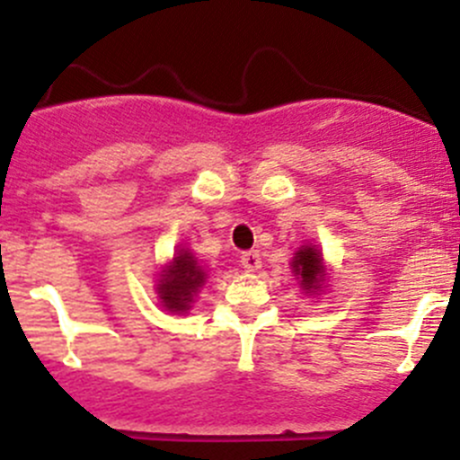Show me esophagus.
<instances>
[{
  "instance_id": "34e87169",
  "label": "esophagus",
  "mask_w": 460,
  "mask_h": 460,
  "mask_svg": "<svg viewBox=\"0 0 460 460\" xmlns=\"http://www.w3.org/2000/svg\"><path fill=\"white\" fill-rule=\"evenodd\" d=\"M241 265H243V270H248V272H257V270L261 268V257H259L257 250H250V252L241 254Z\"/></svg>"
}]
</instances>
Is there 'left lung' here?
<instances>
[{"instance_id": "left-lung-1", "label": "left lung", "mask_w": 460, "mask_h": 460, "mask_svg": "<svg viewBox=\"0 0 460 460\" xmlns=\"http://www.w3.org/2000/svg\"><path fill=\"white\" fill-rule=\"evenodd\" d=\"M290 270L305 296H319L328 288V265L319 245L305 243L295 252Z\"/></svg>"}]
</instances>
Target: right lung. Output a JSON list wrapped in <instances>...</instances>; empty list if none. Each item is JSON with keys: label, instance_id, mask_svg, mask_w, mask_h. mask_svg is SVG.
I'll return each mask as SVG.
<instances>
[{"label": "right lung", "instance_id": "add662e5", "mask_svg": "<svg viewBox=\"0 0 460 460\" xmlns=\"http://www.w3.org/2000/svg\"><path fill=\"white\" fill-rule=\"evenodd\" d=\"M208 270L190 248H177L172 259L161 265L157 274L159 305L170 314H188L195 305L199 292L206 286Z\"/></svg>", "mask_w": 460, "mask_h": 460}]
</instances>
